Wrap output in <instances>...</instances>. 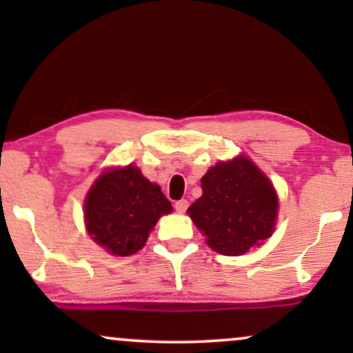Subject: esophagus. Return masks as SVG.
<instances>
[{
	"mask_svg": "<svg viewBox=\"0 0 353 353\" xmlns=\"http://www.w3.org/2000/svg\"><path fill=\"white\" fill-rule=\"evenodd\" d=\"M188 208H189V202L185 201V199L177 201L176 204H174V209H176L177 212H185V210H188Z\"/></svg>",
	"mask_w": 353,
	"mask_h": 353,
	"instance_id": "34e87169",
	"label": "esophagus"
}]
</instances>
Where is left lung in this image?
<instances>
[{
    "label": "left lung",
    "instance_id": "obj_1",
    "mask_svg": "<svg viewBox=\"0 0 353 353\" xmlns=\"http://www.w3.org/2000/svg\"><path fill=\"white\" fill-rule=\"evenodd\" d=\"M202 196L188 209L222 255H242L272 236L277 194L270 181L245 157L217 163L201 179Z\"/></svg>",
    "mask_w": 353,
    "mask_h": 353
}]
</instances>
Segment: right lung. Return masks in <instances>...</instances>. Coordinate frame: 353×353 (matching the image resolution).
Masks as SVG:
<instances>
[{
	"mask_svg": "<svg viewBox=\"0 0 353 353\" xmlns=\"http://www.w3.org/2000/svg\"><path fill=\"white\" fill-rule=\"evenodd\" d=\"M172 210L161 188L151 184L136 165L104 172L84 204L92 241L114 255L143 249L157 219Z\"/></svg>",
	"mask_w": 353,
	"mask_h": 353,
	"instance_id": "add662e5",
	"label": "right lung"
}]
</instances>
